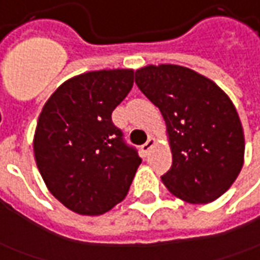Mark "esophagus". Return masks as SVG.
Segmentation results:
<instances>
[{
    "instance_id": "34e87169",
    "label": "esophagus",
    "mask_w": 260,
    "mask_h": 260,
    "mask_svg": "<svg viewBox=\"0 0 260 260\" xmlns=\"http://www.w3.org/2000/svg\"><path fill=\"white\" fill-rule=\"evenodd\" d=\"M154 143H155V140H154L153 137H150V139H148V140L146 141V143H144L143 146H141V150H143V153H147L148 150H150V148L154 146Z\"/></svg>"
}]
</instances>
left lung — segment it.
Here are the masks:
<instances>
[{"instance_id": "left-lung-1", "label": "left lung", "mask_w": 260, "mask_h": 260, "mask_svg": "<svg viewBox=\"0 0 260 260\" xmlns=\"http://www.w3.org/2000/svg\"><path fill=\"white\" fill-rule=\"evenodd\" d=\"M136 85L167 124L173 164L161 180L168 191L192 204L219 198L241 173L245 153L231 99L212 80L178 65L141 68Z\"/></svg>"}]
</instances>
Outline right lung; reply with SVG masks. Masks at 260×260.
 I'll use <instances>...</instances> for the list:
<instances>
[{
  "mask_svg": "<svg viewBox=\"0 0 260 260\" xmlns=\"http://www.w3.org/2000/svg\"><path fill=\"white\" fill-rule=\"evenodd\" d=\"M134 72L98 71L66 80L38 119L34 153L51 194L80 215H100L124 200L141 164L112 113Z\"/></svg>",
  "mask_w": 260,
  "mask_h": 260,
  "instance_id": "right-lung-1",
  "label": "right lung"
}]
</instances>
